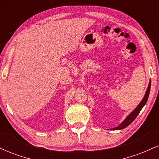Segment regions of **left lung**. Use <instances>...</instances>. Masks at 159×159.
Segmentation results:
<instances>
[{
	"label": "left lung",
	"instance_id": "left-lung-1",
	"mask_svg": "<svg viewBox=\"0 0 159 159\" xmlns=\"http://www.w3.org/2000/svg\"><path fill=\"white\" fill-rule=\"evenodd\" d=\"M150 87H151V81H149V86H148V87H147V91H146V94H145V96H144L143 100L141 101V102H140L139 105H138V107H137L136 108L134 109V110L132 112L127 116L126 119L124 120V121L121 124H120L119 126L114 128V129H113V130H120V129H124V128L127 127L129 125H130V124L132 123L133 121H134V119L137 117V116L139 114L140 111H141L142 108H143V107L145 105V104L147 103V99H148V97H149V91H150Z\"/></svg>",
	"mask_w": 159,
	"mask_h": 159
}]
</instances>
